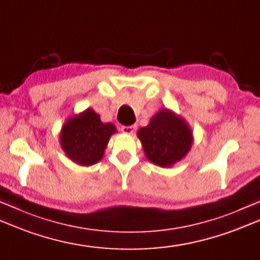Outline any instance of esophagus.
I'll return each mask as SVG.
<instances>
[{"label":"esophagus","mask_w":260,"mask_h":260,"mask_svg":"<svg viewBox=\"0 0 260 260\" xmlns=\"http://www.w3.org/2000/svg\"><path fill=\"white\" fill-rule=\"evenodd\" d=\"M135 129H136V126L135 125L123 126V127H121V132H123V133H125V134H128V135L133 134L134 132H135Z\"/></svg>","instance_id":"obj_1"}]
</instances>
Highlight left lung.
<instances>
[{
    "mask_svg": "<svg viewBox=\"0 0 260 260\" xmlns=\"http://www.w3.org/2000/svg\"><path fill=\"white\" fill-rule=\"evenodd\" d=\"M146 159L162 168H171L184 159L194 143L187 121L170 109L164 108L137 132Z\"/></svg>",
    "mask_w": 260,
    "mask_h": 260,
    "instance_id": "obj_1",
    "label": "left lung"
}]
</instances>
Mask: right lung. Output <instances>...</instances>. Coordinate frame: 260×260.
Wrapping results in <instances>:
<instances>
[{"label":"right lung","mask_w":260,"mask_h":260,"mask_svg":"<svg viewBox=\"0 0 260 260\" xmlns=\"http://www.w3.org/2000/svg\"><path fill=\"white\" fill-rule=\"evenodd\" d=\"M117 132L111 123H103L93 109L66 119L59 133V144L66 156L83 167L93 166L103 159L110 136Z\"/></svg>","instance_id":"1"}]
</instances>
